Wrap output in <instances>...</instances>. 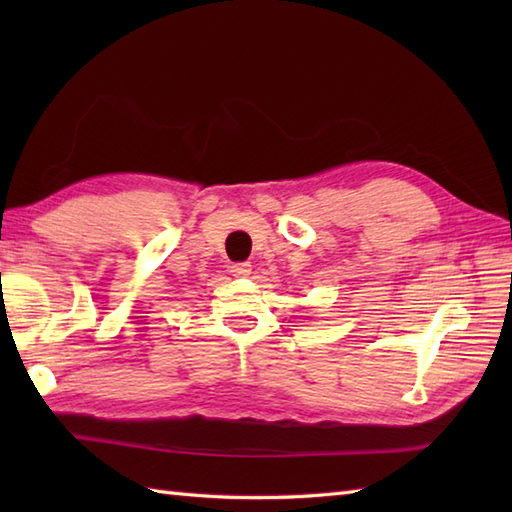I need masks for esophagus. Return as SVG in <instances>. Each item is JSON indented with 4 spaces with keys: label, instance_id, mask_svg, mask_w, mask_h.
I'll return each instance as SVG.
<instances>
[{
    "label": "esophagus",
    "instance_id": "1",
    "mask_svg": "<svg viewBox=\"0 0 512 512\" xmlns=\"http://www.w3.org/2000/svg\"><path fill=\"white\" fill-rule=\"evenodd\" d=\"M250 270H253V266H250V262H237L231 266V273L235 277H248Z\"/></svg>",
    "mask_w": 512,
    "mask_h": 512
}]
</instances>
